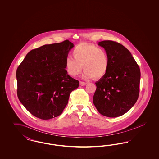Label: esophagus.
I'll use <instances>...</instances> for the list:
<instances>
[{
	"label": "esophagus",
	"mask_w": 159,
	"mask_h": 159,
	"mask_svg": "<svg viewBox=\"0 0 159 159\" xmlns=\"http://www.w3.org/2000/svg\"><path fill=\"white\" fill-rule=\"evenodd\" d=\"M87 84L86 82H80V85H81V86H84V85H86Z\"/></svg>",
	"instance_id": "esophagus-1"
}]
</instances>
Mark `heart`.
Instances as JSON below:
<instances>
[{"label": "heart", "mask_w": 159, "mask_h": 159, "mask_svg": "<svg viewBox=\"0 0 159 159\" xmlns=\"http://www.w3.org/2000/svg\"><path fill=\"white\" fill-rule=\"evenodd\" d=\"M72 55L74 59L67 58L65 61L66 70L70 76H78L83 67V79H99L108 70L110 60L107 52L93 44H79L73 50Z\"/></svg>", "instance_id": "heart-1"}]
</instances>
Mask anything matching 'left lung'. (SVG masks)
Returning a JSON list of instances; mask_svg holds the SVG:
<instances>
[{
    "label": "left lung",
    "mask_w": 159,
    "mask_h": 159,
    "mask_svg": "<svg viewBox=\"0 0 159 159\" xmlns=\"http://www.w3.org/2000/svg\"><path fill=\"white\" fill-rule=\"evenodd\" d=\"M98 45L107 52L110 66L106 75L95 83L93 102L102 115L119 117L127 113L138 98L140 69L124 46L111 40Z\"/></svg>",
    "instance_id": "8db88e82"
}]
</instances>
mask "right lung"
<instances>
[{
  "label": "right lung",
  "mask_w": 159,
  "mask_h": 159,
  "mask_svg": "<svg viewBox=\"0 0 159 159\" xmlns=\"http://www.w3.org/2000/svg\"><path fill=\"white\" fill-rule=\"evenodd\" d=\"M74 44L66 40L45 45L27 53L16 70L17 95L35 117L49 120L60 116L79 82L68 75L65 61Z\"/></svg>",
  "instance_id": "add662e5"
}]
</instances>
